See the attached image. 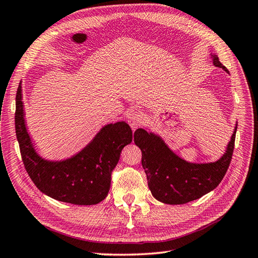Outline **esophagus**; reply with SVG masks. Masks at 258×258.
I'll list each match as a JSON object with an SVG mask.
<instances>
[{"label":"esophagus","instance_id":"obj_1","mask_svg":"<svg viewBox=\"0 0 258 258\" xmlns=\"http://www.w3.org/2000/svg\"><path fill=\"white\" fill-rule=\"evenodd\" d=\"M145 121H146V116H145L140 111L132 112L127 118V122L130 124V126L132 127V130H136L137 127H140L141 125H144Z\"/></svg>","mask_w":258,"mask_h":258}]
</instances>
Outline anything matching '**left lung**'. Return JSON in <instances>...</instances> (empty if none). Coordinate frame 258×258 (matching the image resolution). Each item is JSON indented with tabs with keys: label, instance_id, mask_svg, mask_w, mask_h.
<instances>
[{
	"label": "left lung",
	"instance_id": "1",
	"mask_svg": "<svg viewBox=\"0 0 258 258\" xmlns=\"http://www.w3.org/2000/svg\"><path fill=\"white\" fill-rule=\"evenodd\" d=\"M214 64L227 71L219 57L213 55ZM234 133L226 154L213 163H188L171 151L159 136L138 128L134 142L142 150V164L147 175L151 194L159 202L170 205H182L201 198L215 189L226 175L232 159Z\"/></svg>",
	"mask_w": 258,
	"mask_h": 258
}]
</instances>
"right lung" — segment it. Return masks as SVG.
Masks as SVG:
<instances>
[{"label":"right lung","mask_w":258,"mask_h":258,"mask_svg":"<svg viewBox=\"0 0 258 258\" xmlns=\"http://www.w3.org/2000/svg\"><path fill=\"white\" fill-rule=\"evenodd\" d=\"M15 130L25 169L38 189L56 201L74 205H95L107 197L112 171L122 149L133 140L130 125L117 122L104 126L87 147L69 160L41 159L26 131L21 83L16 92Z\"/></svg>","instance_id":"obj_1"}]
</instances>
